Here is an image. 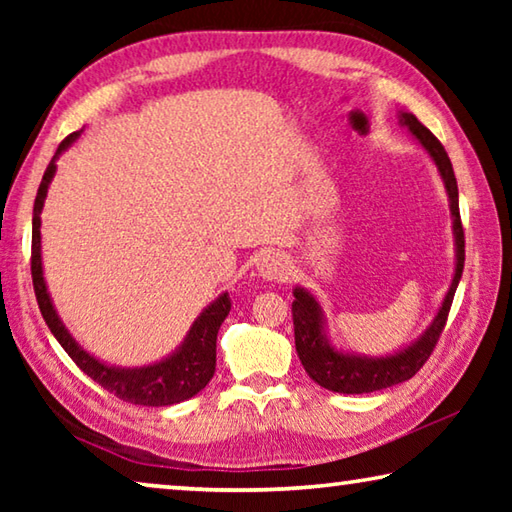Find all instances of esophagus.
I'll list each match as a JSON object with an SVG mask.
<instances>
[{"label":"esophagus","mask_w":512,"mask_h":512,"mask_svg":"<svg viewBox=\"0 0 512 512\" xmlns=\"http://www.w3.org/2000/svg\"><path fill=\"white\" fill-rule=\"evenodd\" d=\"M289 271V259L280 253H268L259 259V273H262L266 280H287Z\"/></svg>","instance_id":"34e87169"}]
</instances>
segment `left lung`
Here are the masks:
<instances>
[{
  "instance_id": "1",
  "label": "left lung",
  "mask_w": 512,
  "mask_h": 512,
  "mask_svg": "<svg viewBox=\"0 0 512 512\" xmlns=\"http://www.w3.org/2000/svg\"><path fill=\"white\" fill-rule=\"evenodd\" d=\"M400 124L409 128V131L418 137V142L427 149V153L436 162L440 176L445 180V189L449 194V207H452L454 216V237H456V273L449 287L443 307H440L438 316L433 318L431 327L424 332L411 348L393 354V357L381 359H366V357H352V354L336 352L332 345L327 343L323 334V311L314 300L311 293L305 289L293 291L291 314H293V334H296V352L305 366L307 375L316 381L318 386L327 388L334 393H348V395H361L372 391H384L388 386L402 384V381L411 379L418 372L427 359L431 357L433 348L443 334L447 325L449 309H452V300L458 287V280L463 275L465 264V232L461 223V212H458V185L456 176L449 162V155L445 146L438 142L427 126H422L411 112H402Z\"/></svg>"
}]
</instances>
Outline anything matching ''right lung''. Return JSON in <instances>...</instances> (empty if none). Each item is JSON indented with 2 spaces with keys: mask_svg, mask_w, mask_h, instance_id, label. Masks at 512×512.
I'll return each instance as SVG.
<instances>
[{
  "mask_svg": "<svg viewBox=\"0 0 512 512\" xmlns=\"http://www.w3.org/2000/svg\"><path fill=\"white\" fill-rule=\"evenodd\" d=\"M79 133L67 135L60 142L54 160L63 153L69 144H72ZM54 160L49 162V167L42 176V183L38 187L36 203H33V235H31V277H33V291H36V300L40 307V314L45 318L51 334L56 336L58 343L63 345V350L72 357V361L79 366L85 375L97 381L101 388H106L119 400L142 404V406H171L178 402H185L189 397H194L198 391H203L207 381L214 377L216 368V334L219 327L230 314L232 300L228 293H223L219 300H214L201 316L196 318V323L189 329L183 348L176 350L169 359L146 368H133V370H121L110 368L106 363L90 357L79 343H76L65 325L60 323L54 305L45 287V277H42V259H40V212L45 205L47 187L56 173Z\"/></svg>",
  "mask_w": 512,
  "mask_h": 512,
  "instance_id": "obj_1",
  "label": "right lung"
}]
</instances>
